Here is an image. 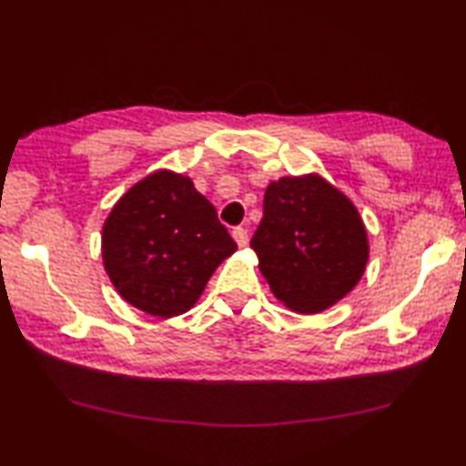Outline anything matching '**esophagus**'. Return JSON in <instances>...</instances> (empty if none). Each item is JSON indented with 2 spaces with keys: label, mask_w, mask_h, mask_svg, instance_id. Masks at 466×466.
Listing matches in <instances>:
<instances>
[{
  "label": "esophagus",
  "mask_w": 466,
  "mask_h": 466,
  "mask_svg": "<svg viewBox=\"0 0 466 466\" xmlns=\"http://www.w3.org/2000/svg\"><path fill=\"white\" fill-rule=\"evenodd\" d=\"M232 236H234L236 244H238L239 248H246V246L249 244V236H248V230H246V228H241V227L234 228V230H232Z\"/></svg>",
  "instance_id": "34e87169"
}]
</instances>
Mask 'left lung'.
<instances>
[{"label": "left lung", "instance_id": "1", "mask_svg": "<svg viewBox=\"0 0 466 466\" xmlns=\"http://www.w3.org/2000/svg\"><path fill=\"white\" fill-rule=\"evenodd\" d=\"M251 239L258 268L278 300L316 314L347 297L366 272L370 241L352 201L310 173L272 180Z\"/></svg>", "mask_w": 466, "mask_h": 466}]
</instances>
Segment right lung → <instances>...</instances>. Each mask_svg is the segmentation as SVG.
I'll use <instances>...</instances> for the list:
<instances>
[{
    "instance_id": "1",
    "label": "right lung",
    "mask_w": 466,
    "mask_h": 466,
    "mask_svg": "<svg viewBox=\"0 0 466 466\" xmlns=\"http://www.w3.org/2000/svg\"><path fill=\"white\" fill-rule=\"evenodd\" d=\"M236 249L192 178L167 169L131 187L103 227V262L116 291L157 318L188 312Z\"/></svg>"
}]
</instances>
